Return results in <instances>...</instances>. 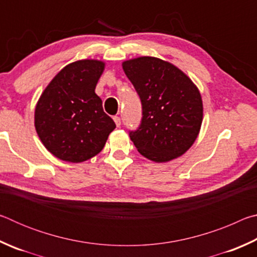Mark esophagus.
<instances>
[{
    "mask_svg": "<svg viewBox=\"0 0 257 257\" xmlns=\"http://www.w3.org/2000/svg\"><path fill=\"white\" fill-rule=\"evenodd\" d=\"M113 120H114V122H115V124H116V127H120V124H121V119L119 118V116H118V115L113 116Z\"/></svg>",
    "mask_w": 257,
    "mask_h": 257,
    "instance_id": "obj_1",
    "label": "esophagus"
}]
</instances>
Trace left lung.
<instances>
[{"label":"left lung","mask_w":257,"mask_h":257,"mask_svg":"<svg viewBox=\"0 0 257 257\" xmlns=\"http://www.w3.org/2000/svg\"><path fill=\"white\" fill-rule=\"evenodd\" d=\"M122 69L142 101L141 125L129 134L139 153L158 163L185 154L203 121L197 86L175 64L154 56L123 61Z\"/></svg>","instance_id":"obj_1"}]
</instances>
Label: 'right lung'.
<instances>
[{
  "label": "right lung",
  "mask_w": 257,
  "mask_h": 257,
  "mask_svg": "<svg viewBox=\"0 0 257 257\" xmlns=\"http://www.w3.org/2000/svg\"><path fill=\"white\" fill-rule=\"evenodd\" d=\"M105 63L86 59L64 67L35 107V128L45 149L66 162L80 163L103 150L115 123L103 111L95 88Z\"/></svg>",
  "instance_id": "1"
}]
</instances>
